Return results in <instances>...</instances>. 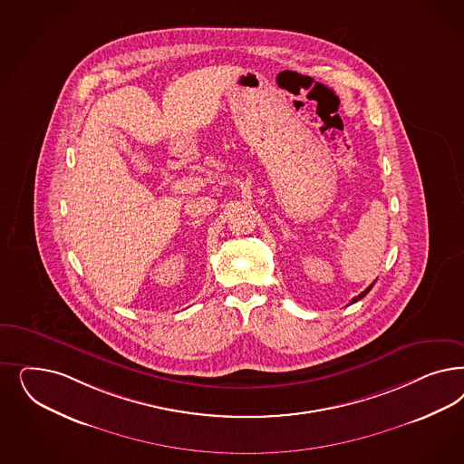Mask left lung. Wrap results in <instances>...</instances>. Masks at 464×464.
Returning a JSON list of instances; mask_svg holds the SVG:
<instances>
[{"instance_id":"1","label":"left lung","mask_w":464,"mask_h":464,"mask_svg":"<svg viewBox=\"0 0 464 464\" xmlns=\"http://www.w3.org/2000/svg\"><path fill=\"white\" fill-rule=\"evenodd\" d=\"M374 284H375V282H374ZM374 284L369 285V286H367V288H365V290H363V292H362V294H359V295H357V297H353V299H352V302H350V304H355V302H359L360 299H363V297H365V295H367V294H369V292H371V290H372V286H374Z\"/></svg>"}]
</instances>
